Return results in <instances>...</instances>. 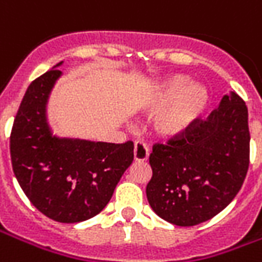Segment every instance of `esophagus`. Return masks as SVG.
<instances>
[{"label":"esophagus","instance_id":"obj_1","mask_svg":"<svg viewBox=\"0 0 262 262\" xmlns=\"http://www.w3.org/2000/svg\"><path fill=\"white\" fill-rule=\"evenodd\" d=\"M148 159V147L147 144L142 140H137L135 143V160L136 161H146Z\"/></svg>","mask_w":262,"mask_h":262}]
</instances>
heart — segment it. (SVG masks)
Listing matches in <instances>:
<instances>
[{
	"instance_id": "obj_1",
	"label": "heart",
	"mask_w": 262,
	"mask_h": 262,
	"mask_svg": "<svg viewBox=\"0 0 262 262\" xmlns=\"http://www.w3.org/2000/svg\"><path fill=\"white\" fill-rule=\"evenodd\" d=\"M172 97L156 120V129L167 137L178 136L192 125L208 106V92L199 84H187L184 77H174L160 86L144 109L154 114Z\"/></svg>"
}]
</instances>
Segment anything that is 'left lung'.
Instances as JSON below:
<instances>
[{"instance_id":"obj_1","label":"left lung","mask_w":262,"mask_h":262,"mask_svg":"<svg viewBox=\"0 0 262 262\" xmlns=\"http://www.w3.org/2000/svg\"><path fill=\"white\" fill-rule=\"evenodd\" d=\"M146 193L161 219L195 226L212 219L234 199L250 164L246 102L231 91L206 119L156 143Z\"/></svg>"}]
</instances>
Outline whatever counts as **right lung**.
Instances as JSON below:
<instances>
[{
    "label": "right lung",
    "instance_id": "obj_1",
    "mask_svg": "<svg viewBox=\"0 0 262 262\" xmlns=\"http://www.w3.org/2000/svg\"><path fill=\"white\" fill-rule=\"evenodd\" d=\"M60 74L49 70L28 86L9 137L11 161L22 191L39 212L56 222L78 223L108 205L133 161L135 146L130 140L115 144L52 136L46 102Z\"/></svg>",
    "mask_w": 262,
    "mask_h": 262
}]
</instances>
